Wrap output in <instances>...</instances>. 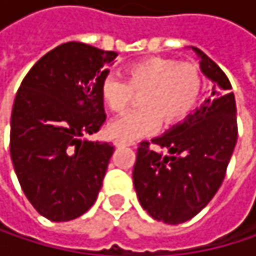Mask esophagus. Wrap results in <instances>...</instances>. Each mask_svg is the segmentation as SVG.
<instances>
[{
	"label": "esophagus",
	"instance_id": "esophagus-1",
	"mask_svg": "<svg viewBox=\"0 0 256 256\" xmlns=\"http://www.w3.org/2000/svg\"><path fill=\"white\" fill-rule=\"evenodd\" d=\"M116 145H117V146H134L136 144L132 142V140H120V139H117V140H116Z\"/></svg>",
	"mask_w": 256,
	"mask_h": 256
}]
</instances>
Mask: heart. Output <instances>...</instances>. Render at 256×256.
Wrapping results in <instances>:
<instances>
[{
  "label": "heart",
  "mask_w": 256,
  "mask_h": 256,
  "mask_svg": "<svg viewBox=\"0 0 256 256\" xmlns=\"http://www.w3.org/2000/svg\"><path fill=\"white\" fill-rule=\"evenodd\" d=\"M124 80L106 76L100 81V98L112 112H123L133 93H140L138 111H132L108 126L114 139L133 140L160 126H172L184 120L198 104L203 78L192 64H179L168 58H145L130 64Z\"/></svg>",
  "instance_id": "b5f03b06"
}]
</instances>
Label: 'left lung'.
Here are the masks:
<instances>
[{
	"label": "left lung",
	"mask_w": 256,
	"mask_h": 256,
	"mask_svg": "<svg viewBox=\"0 0 256 256\" xmlns=\"http://www.w3.org/2000/svg\"><path fill=\"white\" fill-rule=\"evenodd\" d=\"M191 48L200 59L202 72L214 82L212 92L182 123L151 139L166 148L168 156L142 140L133 168V185L140 206L154 220L172 226L191 220L212 200L237 142L230 80L200 48Z\"/></svg>",
	"instance_id": "left-lung-1"
}]
</instances>
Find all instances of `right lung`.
Instances as JSON below:
<instances>
[{"instance_id": "obj_1", "label": "right lung", "mask_w": 256, "mask_h": 256, "mask_svg": "<svg viewBox=\"0 0 256 256\" xmlns=\"http://www.w3.org/2000/svg\"><path fill=\"white\" fill-rule=\"evenodd\" d=\"M116 58L70 41L44 54L18 90L10 156L28 200L50 221L76 220L98 198L114 146L84 136L105 123L100 81Z\"/></svg>"}]
</instances>
